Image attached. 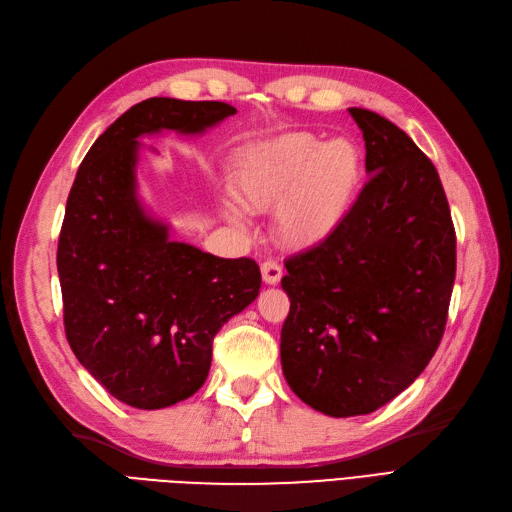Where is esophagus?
Here are the masks:
<instances>
[{"label":"esophagus","mask_w":512,"mask_h":512,"mask_svg":"<svg viewBox=\"0 0 512 512\" xmlns=\"http://www.w3.org/2000/svg\"><path fill=\"white\" fill-rule=\"evenodd\" d=\"M260 271H262V280H265V284H269V286H275V284H280V280H282V275H284V271H282V267L277 265L275 260H267V262H262V267H260Z\"/></svg>","instance_id":"1"}]
</instances>
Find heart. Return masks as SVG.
Here are the masks:
<instances>
[{
	"mask_svg": "<svg viewBox=\"0 0 512 512\" xmlns=\"http://www.w3.org/2000/svg\"><path fill=\"white\" fill-rule=\"evenodd\" d=\"M363 158L348 138L290 132L247 149L230 188L247 211L275 209V232L290 247L327 241L342 226L361 190ZM226 218L241 226L243 213L224 205Z\"/></svg>",
	"mask_w": 512,
	"mask_h": 512,
	"instance_id": "1",
	"label": "heart"
}]
</instances>
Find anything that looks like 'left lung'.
Instances as JSON below:
<instances>
[{
  "instance_id": "obj_1",
  "label": "left lung",
  "mask_w": 512,
  "mask_h": 512,
  "mask_svg": "<svg viewBox=\"0 0 512 512\" xmlns=\"http://www.w3.org/2000/svg\"><path fill=\"white\" fill-rule=\"evenodd\" d=\"M369 181L333 235L286 260L282 369L314 410L369 414L421 376L446 327L457 254L436 166L395 123L348 108Z\"/></svg>"
}]
</instances>
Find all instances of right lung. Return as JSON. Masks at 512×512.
Segmentation results:
<instances>
[{"instance_id":"obj_1","label":"right lung","mask_w":512,"mask_h":512,"mask_svg":"<svg viewBox=\"0 0 512 512\" xmlns=\"http://www.w3.org/2000/svg\"><path fill=\"white\" fill-rule=\"evenodd\" d=\"M237 108L149 98L91 145L72 183L57 245L64 327L79 363L115 399L160 410L192 397L213 337L260 292L252 258L173 241L136 194L138 136L203 134Z\"/></svg>"}]
</instances>
